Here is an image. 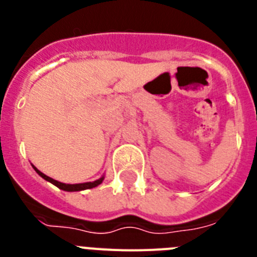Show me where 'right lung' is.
<instances>
[{
  "label": "right lung",
  "mask_w": 257,
  "mask_h": 257,
  "mask_svg": "<svg viewBox=\"0 0 257 257\" xmlns=\"http://www.w3.org/2000/svg\"><path fill=\"white\" fill-rule=\"evenodd\" d=\"M33 169H35V171L37 172L38 175H40L41 178L45 179V180L49 181V183L54 184V185H55V187H58L59 189L65 190V192H79V190L91 189V188L97 187V185H99V184L103 183V180H104V176H101V178H99V179H97V180H95V181H88V183L65 184V183H60V181H58V180H54V179H52V178H50V176H47V175H45L44 172H41L40 170L37 169V167H35V166H33Z\"/></svg>",
  "instance_id": "add662e5"
}]
</instances>
